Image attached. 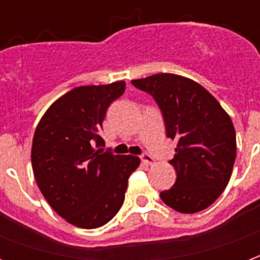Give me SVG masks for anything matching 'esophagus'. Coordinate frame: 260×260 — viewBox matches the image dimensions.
<instances>
[{"label": "esophagus", "mask_w": 260, "mask_h": 260, "mask_svg": "<svg viewBox=\"0 0 260 260\" xmlns=\"http://www.w3.org/2000/svg\"><path fill=\"white\" fill-rule=\"evenodd\" d=\"M141 158H142V161L146 164V166H153V164L156 163V161H154V158H153L152 156H150V154H147V153H145V154H142Z\"/></svg>", "instance_id": "esophagus-1"}]
</instances>
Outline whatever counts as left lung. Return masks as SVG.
Returning <instances> with one entry per match:
<instances>
[{
  "label": "left lung",
  "mask_w": 260,
  "mask_h": 260,
  "mask_svg": "<svg viewBox=\"0 0 260 260\" xmlns=\"http://www.w3.org/2000/svg\"><path fill=\"white\" fill-rule=\"evenodd\" d=\"M150 93L161 108L167 136L177 142L170 164L177 171L161 201L180 213H198L223 193L235 156V129L220 103L195 80L175 74H156L132 80Z\"/></svg>",
  "instance_id": "8db88e82"
}]
</instances>
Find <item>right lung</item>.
I'll list each match as a JSON object with an SVG mask.
<instances>
[{
  "instance_id": "1",
  "label": "right lung",
  "mask_w": 260,
  "mask_h": 260,
  "mask_svg": "<svg viewBox=\"0 0 260 260\" xmlns=\"http://www.w3.org/2000/svg\"><path fill=\"white\" fill-rule=\"evenodd\" d=\"M125 82L75 87L43 114L31 143V167L54 212L80 229H97L118 213L141 158L103 153V119Z\"/></svg>"
}]
</instances>
